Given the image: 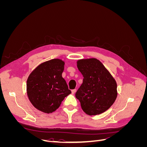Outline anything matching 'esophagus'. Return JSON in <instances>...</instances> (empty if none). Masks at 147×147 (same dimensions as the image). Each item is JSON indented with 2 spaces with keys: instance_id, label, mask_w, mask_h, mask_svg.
Instances as JSON below:
<instances>
[{
  "instance_id": "esophagus-1",
  "label": "esophagus",
  "mask_w": 147,
  "mask_h": 147,
  "mask_svg": "<svg viewBox=\"0 0 147 147\" xmlns=\"http://www.w3.org/2000/svg\"><path fill=\"white\" fill-rule=\"evenodd\" d=\"M76 89H74V90H72V94H74V93H75V92H76Z\"/></svg>"
}]
</instances>
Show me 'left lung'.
Returning a JSON list of instances; mask_svg holds the SVG:
<instances>
[{
  "label": "left lung",
  "mask_w": 147,
  "mask_h": 147,
  "mask_svg": "<svg viewBox=\"0 0 147 147\" xmlns=\"http://www.w3.org/2000/svg\"><path fill=\"white\" fill-rule=\"evenodd\" d=\"M77 64L84 78L75 94L82 110L88 115L104 113L113 104L117 97L116 80L96 58L79 59Z\"/></svg>",
  "instance_id": "obj_1"
}]
</instances>
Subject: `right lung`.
I'll use <instances>...</instances> for the list:
<instances>
[{
    "label": "right lung",
    "mask_w": 147,
    "mask_h": 147,
    "mask_svg": "<svg viewBox=\"0 0 147 147\" xmlns=\"http://www.w3.org/2000/svg\"><path fill=\"white\" fill-rule=\"evenodd\" d=\"M64 64L61 59H53L39 64L29 75L26 91L35 109L46 113H53L71 93L62 77Z\"/></svg>",
    "instance_id": "right-lung-1"
}]
</instances>
